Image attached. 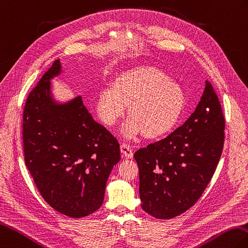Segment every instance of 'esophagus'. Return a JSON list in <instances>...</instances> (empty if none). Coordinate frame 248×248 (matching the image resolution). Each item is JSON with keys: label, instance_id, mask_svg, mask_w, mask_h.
Instances as JSON below:
<instances>
[{"label": "esophagus", "instance_id": "obj_1", "mask_svg": "<svg viewBox=\"0 0 248 248\" xmlns=\"http://www.w3.org/2000/svg\"><path fill=\"white\" fill-rule=\"evenodd\" d=\"M121 152L123 153V155L126 158H133L134 156V152H133V148L127 143H122L121 144Z\"/></svg>", "mask_w": 248, "mask_h": 248}]
</instances>
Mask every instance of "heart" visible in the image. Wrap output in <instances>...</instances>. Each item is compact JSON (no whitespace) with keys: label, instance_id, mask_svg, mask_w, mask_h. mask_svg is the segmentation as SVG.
Returning <instances> with one entry per match:
<instances>
[{"label":"heart","instance_id":"heart-1","mask_svg":"<svg viewBox=\"0 0 248 248\" xmlns=\"http://www.w3.org/2000/svg\"><path fill=\"white\" fill-rule=\"evenodd\" d=\"M128 104L130 118L124 125L126 137L143 131L147 138H158L170 133L183 115L186 94L177 82L155 67H138L119 74L112 87L98 93L96 112L107 126H113Z\"/></svg>","mask_w":248,"mask_h":248}]
</instances>
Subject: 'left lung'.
<instances>
[{
    "mask_svg": "<svg viewBox=\"0 0 248 248\" xmlns=\"http://www.w3.org/2000/svg\"><path fill=\"white\" fill-rule=\"evenodd\" d=\"M224 129L221 103L206 80L201 102L190 118L167 138L135 153L143 210L169 219L193 206L216 172Z\"/></svg>",
    "mask_w": 248,
    "mask_h": 248,
    "instance_id": "8db88e82",
    "label": "left lung"
}]
</instances>
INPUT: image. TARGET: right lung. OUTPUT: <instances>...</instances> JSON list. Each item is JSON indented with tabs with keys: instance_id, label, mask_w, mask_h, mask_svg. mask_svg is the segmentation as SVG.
Listing matches in <instances>:
<instances>
[{
	"instance_id": "add662e5",
	"label": "right lung",
	"mask_w": 248,
	"mask_h": 248,
	"mask_svg": "<svg viewBox=\"0 0 248 248\" xmlns=\"http://www.w3.org/2000/svg\"><path fill=\"white\" fill-rule=\"evenodd\" d=\"M55 60L31 91L23 110L24 160L41 196L55 210L84 217L100 209L106 183L120 161V144L93 120L81 96L57 104L51 80Z\"/></svg>"
}]
</instances>
